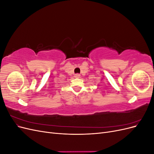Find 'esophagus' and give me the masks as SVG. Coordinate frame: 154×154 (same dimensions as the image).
I'll return each instance as SVG.
<instances>
[{"label": "esophagus", "instance_id": "1", "mask_svg": "<svg viewBox=\"0 0 154 154\" xmlns=\"http://www.w3.org/2000/svg\"><path fill=\"white\" fill-rule=\"evenodd\" d=\"M80 74H74V77H75V78H80Z\"/></svg>", "mask_w": 154, "mask_h": 154}]
</instances>
